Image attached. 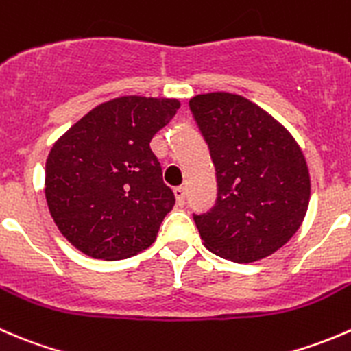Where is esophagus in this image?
I'll return each instance as SVG.
<instances>
[{"instance_id": "esophagus-1", "label": "esophagus", "mask_w": 351, "mask_h": 351, "mask_svg": "<svg viewBox=\"0 0 351 351\" xmlns=\"http://www.w3.org/2000/svg\"><path fill=\"white\" fill-rule=\"evenodd\" d=\"M173 192H175V197H176V202H178V206H183V204H185V186H176Z\"/></svg>"}]
</instances>
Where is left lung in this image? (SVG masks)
Masks as SVG:
<instances>
[{"label":"left lung","mask_w":351,"mask_h":351,"mask_svg":"<svg viewBox=\"0 0 351 351\" xmlns=\"http://www.w3.org/2000/svg\"><path fill=\"white\" fill-rule=\"evenodd\" d=\"M189 108L216 169V202L192 214L204 245L238 264L274 254L297 233L311 199L300 147L241 96L200 94Z\"/></svg>","instance_id":"left-lung-1"}]
</instances>
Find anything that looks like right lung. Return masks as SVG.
<instances>
[{"label":"right lung","instance_id":"obj_1","mask_svg":"<svg viewBox=\"0 0 351 351\" xmlns=\"http://www.w3.org/2000/svg\"><path fill=\"white\" fill-rule=\"evenodd\" d=\"M178 108L176 99H113L53 145L44 193L58 230L75 248L117 261L154 243L175 193L149 144Z\"/></svg>","mask_w":351,"mask_h":351}]
</instances>
